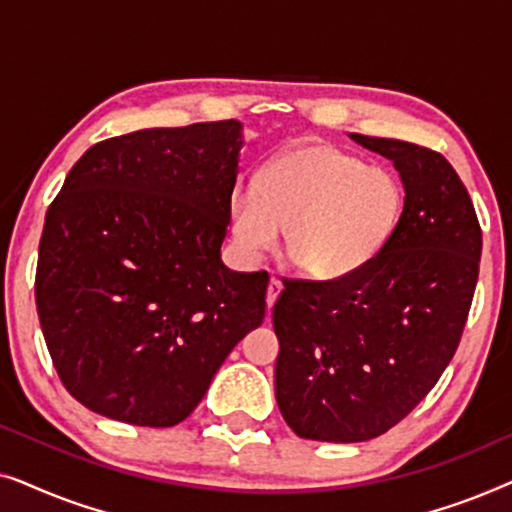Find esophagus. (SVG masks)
<instances>
[{
  "label": "esophagus",
  "mask_w": 512,
  "mask_h": 512,
  "mask_svg": "<svg viewBox=\"0 0 512 512\" xmlns=\"http://www.w3.org/2000/svg\"><path fill=\"white\" fill-rule=\"evenodd\" d=\"M279 293H282V282H279L277 277H272L270 284H268V296H265V303H268V310H272V305H275V300H277Z\"/></svg>",
  "instance_id": "34e87169"
}]
</instances>
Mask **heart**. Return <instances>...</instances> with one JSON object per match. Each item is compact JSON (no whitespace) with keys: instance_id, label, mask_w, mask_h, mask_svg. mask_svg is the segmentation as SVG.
Wrapping results in <instances>:
<instances>
[{"instance_id":"b5f03b06","label":"heart","mask_w":512,"mask_h":512,"mask_svg":"<svg viewBox=\"0 0 512 512\" xmlns=\"http://www.w3.org/2000/svg\"><path fill=\"white\" fill-rule=\"evenodd\" d=\"M405 212V191L387 167L366 165L333 144L279 153L254 191L230 195L228 233L237 256L261 261L286 230V256L303 275L335 282L387 249Z\"/></svg>"}]
</instances>
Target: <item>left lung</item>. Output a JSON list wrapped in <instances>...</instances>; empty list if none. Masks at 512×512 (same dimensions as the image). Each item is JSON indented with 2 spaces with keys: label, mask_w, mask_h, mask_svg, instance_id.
<instances>
[{
  "label": "left lung",
  "mask_w": 512,
  "mask_h": 512,
  "mask_svg": "<svg viewBox=\"0 0 512 512\" xmlns=\"http://www.w3.org/2000/svg\"><path fill=\"white\" fill-rule=\"evenodd\" d=\"M391 160L405 212L387 249L335 282H286L272 324L275 396L300 438L361 443L401 422L457 352L482 233L454 167L401 139L349 135Z\"/></svg>",
  "instance_id": "8db88e82"
}]
</instances>
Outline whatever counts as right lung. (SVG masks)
Returning a JSON list of instances; mask_svg holds the SVG:
<instances>
[{
	"label": "right lung",
	"instance_id": "right-lung-1",
	"mask_svg": "<svg viewBox=\"0 0 512 512\" xmlns=\"http://www.w3.org/2000/svg\"><path fill=\"white\" fill-rule=\"evenodd\" d=\"M244 125L90 146L48 207L37 312L62 384L97 415L174 426L263 324L268 272L221 261Z\"/></svg>",
	"mask_w": 512,
	"mask_h": 512
}]
</instances>
